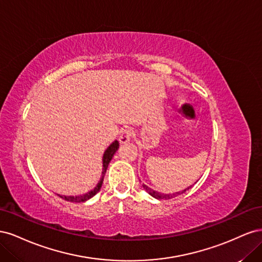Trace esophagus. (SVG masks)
<instances>
[{
    "label": "esophagus",
    "mask_w": 262,
    "mask_h": 262,
    "mask_svg": "<svg viewBox=\"0 0 262 262\" xmlns=\"http://www.w3.org/2000/svg\"><path fill=\"white\" fill-rule=\"evenodd\" d=\"M132 130L131 129H123L120 133V136H119V142H120L121 144L126 143V142H129L132 138Z\"/></svg>",
    "instance_id": "obj_1"
}]
</instances>
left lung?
Masks as SVG:
<instances>
[{"label": "left lung", "mask_w": 262, "mask_h": 262, "mask_svg": "<svg viewBox=\"0 0 262 262\" xmlns=\"http://www.w3.org/2000/svg\"><path fill=\"white\" fill-rule=\"evenodd\" d=\"M143 188H144V190L145 191L148 193V194H150L152 196H154L155 199H171V198H175V196H177V195H179V194H182V193H185L187 190L190 188H187V189H185V190H182V191H179V192H176V193H169V194H164V193H160V192H157V191H154L153 189H150V188H148L146 185H143Z\"/></svg>", "instance_id": "left-lung-1"}]
</instances>
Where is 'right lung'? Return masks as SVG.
Segmentation results:
<instances>
[{"instance_id":"obj_1","label":"right lung","mask_w":262,"mask_h":262,"mask_svg":"<svg viewBox=\"0 0 262 262\" xmlns=\"http://www.w3.org/2000/svg\"><path fill=\"white\" fill-rule=\"evenodd\" d=\"M119 148V142L118 141H115L113 142L112 144L109 145V147L105 150V154H104V157H102V173H101V178L99 180V182L97 184V186L95 187L92 191L87 192L86 194H83V195H76V196H67V195H60L58 194L60 198H62V199H64L67 201H70V202H84L86 200L91 199L92 196H94L95 194H96L99 189L101 188V185H102V181H104V176L106 173V170L108 168V165L110 163V161H112V158L114 156V154L117 152V149Z\"/></svg>"}]
</instances>
